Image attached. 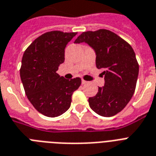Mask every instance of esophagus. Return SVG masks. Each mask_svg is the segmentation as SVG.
Returning <instances> with one entry per match:
<instances>
[{"mask_svg": "<svg viewBox=\"0 0 156 156\" xmlns=\"http://www.w3.org/2000/svg\"><path fill=\"white\" fill-rule=\"evenodd\" d=\"M88 82H87V81H85V80H82V83H83V84H87V83Z\"/></svg>", "mask_w": 156, "mask_h": 156, "instance_id": "obj_1", "label": "esophagus"}]
</instances>
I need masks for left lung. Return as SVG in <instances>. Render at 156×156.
<instances>
[{
	"mask_svg": "<svg viewBox=\"0 0 156 156\" xmlns=\"http://www.w3.org/2000/svg\"><path fill=\"white\" fill-rule=\"evenodd\" d=\"M74 43H86L92 48L96 67L104 70V86L89 98L90 108L102 116L116 115L127 105L135 90L139 66L134 51L123 39L105 29L83 32Z\"/></svg>",
	"mask_w": 156,
	"mask_h": 156,
	"instance_id": "obj_1",
	"label": "left lung"
}]
</instances>
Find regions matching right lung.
<instances>
[{"instance_id": "right-lung-1", "label": "right lung", "mask_w": 156, "mask_h": 156, "mask_svg": "<svg viewBox=\"0 0 156 156\" xmlns=\"http://www.w3.org/2000/svg\"><path fill=\"white\" fill-rule=\"evenodd\" d=\"M76 32L53 30L35 39L23 54L21 80L28 100L39 112L56 117L70 107L80 78L68 80L56 73L65 61V48Z\"/></svg>"}]
</instances>
